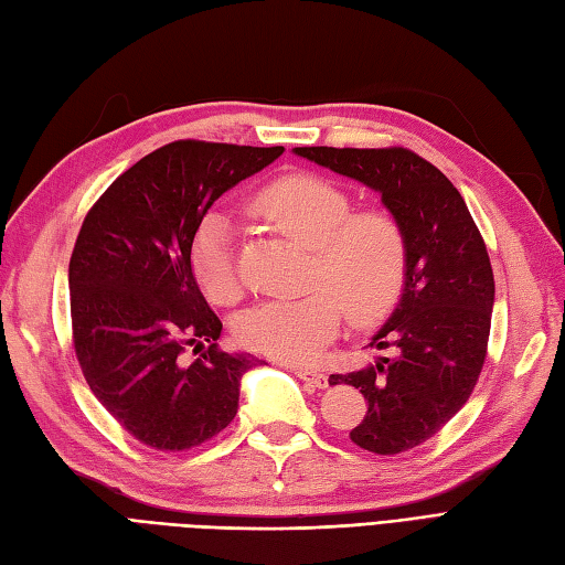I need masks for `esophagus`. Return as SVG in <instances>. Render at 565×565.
Masks as SVG:
<instances>
[{
  "instance_id": "1",
  "label": "esophagus",
  "mask_w": 565,
  "mask_h": 565,
  "mask_svg": "<svg viewBox=\"0 0 565 565\" xmlns=\"http://www.w3.org/2000/svg\"><path fill=\"white\" fill-rule=\"evenodd\" d=\"M290 371L299 377V380H307V383H312L317 387H324L327 385V375L317 371V367H309V365H290Z\"/></svg>"
}]
</instances>
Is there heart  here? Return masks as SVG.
<instances>
[{
	"label": "heart",
	"mask_w": 565,
	"mask_h": 565,
	"mask_svg": "<svg viewBox=\"0 0 565 565\" xmlns=\"http://www.w3.org/2000/svg\"><path fill=\"white\" fill-rule=\"evenodd\" d=\"M253 212L275 232L309 250L305 287L238 319L246 349L278 361H309L337 337L343 312L355 327L373 324L397 302L407 273V246L397 222L380 210L353 212L349 194L315 175L273 182ZM192 273L214 305H236L244 287L234 258V226L206 214L192 241Z\"/></svg>",
	"instance_id": "1"
}]
</instances>
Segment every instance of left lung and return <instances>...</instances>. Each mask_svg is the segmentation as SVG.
<instances>
[{
    "label": "left lung",
    "mask_w": 565,
    "mask_h": 565,
    "mask_svg": "<svg viewBox=\"0 0 565 565\" xmlns=\"http://www.w3.org/2000/svg\"><path fill=\"white\" fill-rule=\"evenodd\" d=\"M380 194L407 246L402 297L371 347L390 359L329 383L367 399L351 441L380 456L424 444L466 405L488 353L494 278L486 241L460 192L407 148H295Z\"/></svg>",
    "instance_id": "obj_1"
}]
</instances>
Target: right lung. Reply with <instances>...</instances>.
<instances>
[{
    "instance_id": "add662e5",
    "label": "right lung",
    "mask_w": 565,
    "mask_h": 565,
    "mask_svg": "<svg viewBox=\"0 0 565 565\" xmlns=\"http://www.w3.org/2000/svg\"><path fill=\"white\" fill-rule=\"evenodd\" d=\"M282 146L172 141L111 182L79 228L67 282L75 355L134 439L185 451L226 429L246 353L216 347L222 321L192 273V241L226 190L282 156ZM188 345L200 360L179 359Z\"/></svg>"
}]
</instances>
